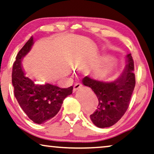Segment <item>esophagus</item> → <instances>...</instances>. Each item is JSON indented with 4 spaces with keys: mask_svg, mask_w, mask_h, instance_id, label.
<instances>
[{
    "mask_svg": "<svg viewBox=\"0 0 154 154\" xmlns=\"http://www.w3.org/2000/svg\"><path fill=\"white\" fill-rule=\"evenodd\" d=\"M82 85L81 84H80V83H76V84H75L74 85V86H73V92H75V91H76L77 90H79V88H82Z\"/></svg>",
    "mask_w": 154,
    "mask_h": 154,
    "instance_id": "obj_1",
    "label": "esophagus"
}]
</instances>
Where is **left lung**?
Listing matches in <instances>:
<instances>
[{
    "label": "left lung",
    "instance_id": "left-lung-1",
    "mask_svg": "<svg viewBox=\"0 0 154 154\" xmlns=\"http://www.w3.org/2000/svg\"><path fill=\"white\" fill-rule=\"evenodd\" d=\"M134 62L131 54L126 55V65L122 75L112 82H103L85 76L84 85L90 87L98 98L99 105L90 119L99 128H106L119 121L128 108L135 85Z\"/></svg>",
    "mask_w": 154,
    "mask_h": 154
}]
</instances>
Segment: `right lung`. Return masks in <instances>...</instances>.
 <instances>
[{"mask_svg":"<svg viewBox=\"0 0 154 154\" xmlns=\"http://www.w3.org/2000/svg\"><path fill=\"white\" fill-rule=\"evenodd\" d=\"M34 44L31 37L19 51L12 67V81L18 103L26 115L36 124H44L52 119L60 110L64 99L72 94L73 86L60 88L55 85L35 84L26 77L22 69V59Z\"/></svg>","mask_w":154,"mask_h":154,"instance_id":"1","label":"right lung"}]
</instances>
